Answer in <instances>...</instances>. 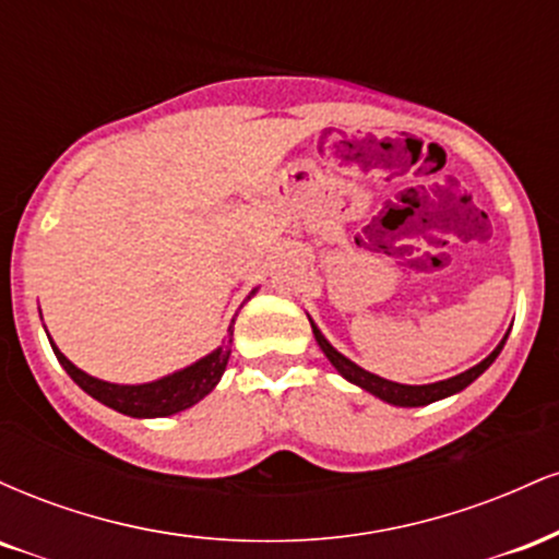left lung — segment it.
Segmentation results:
<instances>
[{
  "instance_id": "8db88e82",
  "label": "left lung",
  "mask_w": 559,
  "mask_h": 559,
  "mask_svg": "<svg viewBox=\"0 0 559 559\" xmlns=\"http://www.w3.org/2000/svg\"><path fill=\"white\" fill-rule=\"evenodd\" d=\"M307 318H310V316H307ZM310 325H312V333H316L318 346H320V349H323V355L329 357V362L338 370V373L346 378V381L355 383V386H360L365 391H370V394L378 396V400L386 402V404H394V407H423V404L447 400V396H452V394H457V391L467 389L473 381H476L480 373H484L486 368H489L493 360H497L499 352H502V346L507 342V333H510V331L504 333L502 342L493 346V352H491L489 357H486V360H480L478 365H473V368L465 370V373L447 378V381L420 383V386H409V383L386 381V378H381V376H376V373H368V370L360 368V365L352 362L349 357H344L342 352H338L336 346H333L329 338H325L323 333H320V329H318L316 323H312V320H310Z\"/></svg>"
}]
</instances>
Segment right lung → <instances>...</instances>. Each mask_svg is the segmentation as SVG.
<instances>
[{
	"label": "right lung",
	"instance_id": "right-lung-1",
	"mask_svg": "<svg viewBox=\"0 0 559 559\" xmlns=\"http://www.w3.org/2000/svg\"><path fill=\"white\" fill-rule=\"evenodd\" d=\"M254 294H258V288H252L243 301L252 299ZM230 323H234V320H230ZM49 344H52L57 360L66 368V373L73 378L88 396H94L96 402L107 404V407L118 409V413L123 415H131V418H168V415L194 407L199 400H204V396L217 386V381L226 373L230 344H234V325H228V336L223 338V344L210 352V355L199 357L197 362L186 365V368L176 370V373H168L150 383L102 381V378H94L83 373L81 368H75V365L57 349L52 338H49Z\"/></svg>",
	"mask_w": 559,
	"mask_h": 559
}]
</instances>
